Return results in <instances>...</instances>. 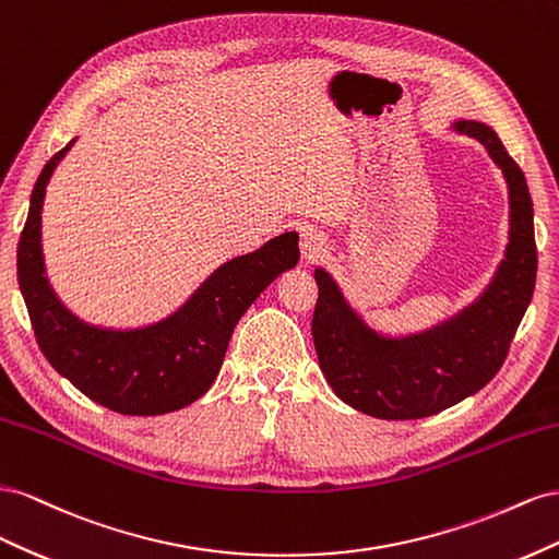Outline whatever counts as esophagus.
<instances>
[{
  "mask_svg": "<svg viewBox=\"0 0 559 559\" xmlns=\"http://www.w3.org/2000/svg\"><path fill=\"white\" fill-rule=\"evenodd\" d=\"M299 248H301V260H305V262H316V260H321L323 254H325L328 241H325V236L318 234L316 229H305V231H301Z\"/></svg>",
  "mask_w": 559,
  "mask_h": 559,
  "instance_id": "1",
  "label": "esophagus"
}]
</instances>
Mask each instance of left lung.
<instances>
[{
  "label": "left lung",
  "mask_w": 559,
  "mask_h": 559,
  "mask_svg": "<svg viewBox=\"0 0 559 559\" xmlns=\"http://www.w3.org/2000/svg\"><path fill=\"white\" fill-rule=\"evenodd\" d=\"M452 131L485 145L508 185L506 254L487 288L468 307L421 332H377L348 305L323 266L311 334L318 362L346 405L377 419H421L480 391L501 370L536 283L534 205L524 173L487 123L459 119Z\"/></svg>",
  "instance_id": "1"
}]
</instances>
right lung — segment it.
<instances>
[{
    "label": "right lung",
    "mask_w": 559,
    "mask_h": 559,
    "mask_svg": "<svg viewBox=\"0 0 559 559\" xmlns=\"http://www.w3.org/2000/svg\"><path fill=\"white\" fill-rule=\"evenodd\" d=\"M70 140L39 173L19 243V285L37 344L56 372L111 412L152 417L182 409L213 386L231 332L266 285L299 260V236L285 231L219 264L185 305L150 325L103 328L72 313L46 276L41 209Z\"/></svg>",
    "instance_id": "add662e5"
}]
</instances>
